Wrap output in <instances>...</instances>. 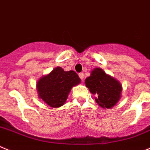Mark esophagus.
<instances>
[{"label": "esophagus", "instance_id": "1", "mask_svg": "<svg viewBox=\"0 0 150 150\" xmlns=\"http://www.w3.org/2000/svg\"><path fill=\"white\" fill-rule=\"evenodd\" d=\"M79 76L81 79H84V74L83 73H79Z\"/></svg>", "mask_w": 150, "mask_h": 150}]
</instances>
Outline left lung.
<instances>
[{
    "label": "left lung",
    "instance_id": "1",
    "mask_svg": "<svg viewBox=\"0 0 150 150\" xmlns=\"http://www.w3.org/2000/svg\"><path fill=\"white\" fill-rule=\"evenodd\" d=\"M85 83L91 93L95 95L96 103L104 109H111L122 98V84L100 68L92 70Z\"/></svg>",
    "mask_w": 150,
    "mask_h": 150
}]
</instances>
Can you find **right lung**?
<instances>
[{"label":"right lung","instance_id":"add662e5","mask_svg":"<svg viewBox=\"0 0 150 150\" xmlns=\"http://www.w3.org/2000/svg\"><path fill=\"white\" fill-rule=\"evenodd\" d=\"M80 83L75 71H65L61 67H56L37 82L38 97L51 108H59L65 103L71 88Z\"/></svg>","mask_w":150,"mask_h":150}]
</instances>
